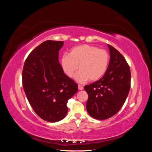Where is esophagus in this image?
<instances>
[{
    "instance_id": "obj_1",
    "label": "esophagus",
    "mask_w": 152,
    "mask_h": 152,
    "mask_svg": "<svg viewBox=\"0 0 152 152\" xmlns=\"http://www.w3.org/2000/svg\"><path fill=\"white\" fill-rule=\"evenodd\" d=\"M83 88H84L83 86L80 85V84H78V89L79 90H80V91H81V90H83Z\"/></svg>"
}]
</instances>
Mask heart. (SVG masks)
<instances>
[{
  "label": "heart",
  "instance_id": "obj_1",
  "mask_svg": "<svg viewBox=\"0 0 152 152\" xmlns=\"http://www.w3.org/2000/svg\"><path fill=\"white\" fill-rule=\"evenodd\" d=\"M109 63L107 51L95 46L80 45L71 49L69 54H64L61 58V65L67 76L72 78L76 75L78 82H84L89 79L96 81L104 75Z\"/></svg>",
  "mask_w": 152,
  "mask_h": 152
}]
</instances>
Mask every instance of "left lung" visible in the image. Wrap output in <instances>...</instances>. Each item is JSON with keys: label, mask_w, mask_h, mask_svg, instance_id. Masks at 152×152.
Returning <instances> with one entry per match:
<instances>
[{"label": "left lung", "mask_w": 152, "mask_h": 152, "mask_svg": "<svg viewBox=\"0 0 152 152\" xmlns=\"http://www.w3.org/2000/svg\"><path fill=\"white\" fill-rule=\"evenodd\" d=\"M110 58L103 77L86 85L88 95L86 109L94 119L103 120L113 117L121 109L131 86V72L125 58L119 51L108 45Z\"/></svg>", "instance_id": "8db88e82"}]
</instances>
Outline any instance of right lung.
<instances>
[{
    "instance_id": "obj_1",
    "label": "right lung",
    "mask_w": 152,
    "mask_h": 152,
    "mask_svg": "<svg viewBox=\"0 0 152 152\" xmlns=\"http://www.w3.org/2000/svg\"><path fill=\"white\" fill-rule=\"evenodd\" d=\"M63 45L61 41H45L29 53L23 68V86L28 101L36 114L48 122L66 117L67 102L78 89L58 61Z\"/></svg>"
}]
</instances>
